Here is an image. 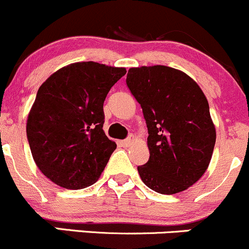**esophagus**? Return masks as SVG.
I'll use <instances>...</instances> for the list:
<instances>
[{"label": "esophagus", "mask_w": 249, "mask_h": 249, "mask_svg": "<svg viewBox=\"0 0 249 249\" xmlns=\"http://www.w3.org/2000/svg\"><path fill=\"white\" fill-rule=\"evenodd\" d=\"M134 142V135H132V134H130V135H129V137H128V138H127V139L122 140V142H120V144H121V145H122V146H124V147H127V146H129V145H130V144H132V142Z\"/></svg>", "instance_id": "34e87169"}]
</instances>
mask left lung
<instances>
[{"label":"left lung","mask_w":249,"mask_h":249,"mask_svg":"<svg viewBox=\"0 0 249 249\" xmlns=\"http://www.w3.org/2000/svg\"><path fill=\"white\" fill-rule=\"evenodd\" d=\"M125 83L149 133V161L138 167L142 183L163 195L186 190L203 176L215 144L205 94L183 71L163 65L129 69Z\"/></svg>","instance_id":"8db88e82"}]
</instances>
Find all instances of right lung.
<instances>
[{
    "label": "right lung",
    "instance_id": "1",
    "mask_svg": "<svg viewBox=\"0 0 249 249\" xmlns=\"http://www.w3.org/2000/svg\"><path fill=\"white\" fill-rule=\"evenodd\" d=\"M124 68L94 61L70 64L49 76L26 124L34 161L49 180L65 189L87 188L104 171L116 142L103 130L104 100Z\"/></svg>",
    "mask_w": 249,
    "mask_h": 249
}]
</instances>
